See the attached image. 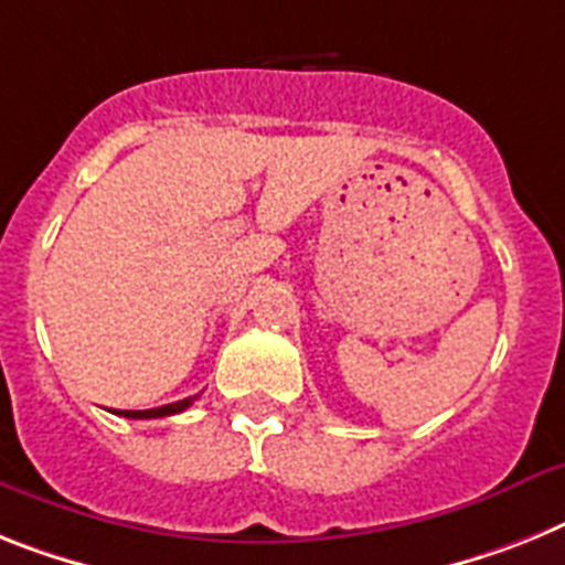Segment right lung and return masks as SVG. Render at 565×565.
Listing matches in <instances>:
<instances>
[{
  "label": "right lung",
  "mask_w": 565,
  "mask_h": 565,
  "mask_svg": "<svg viewBox=\"0 0 565 565\" xmlns=\"http://www.w3.org/2000/svg\"><path fill=\"white\" fill-rule=\"evenodd\" d=\"M194 399H198V396H189V399L172 402V405H163V407H151V411H117V414L126 416V419H160V416H172V414H180V411H186Z\"/></svg>",
  "instance_id": "1"
}]
</instances>
